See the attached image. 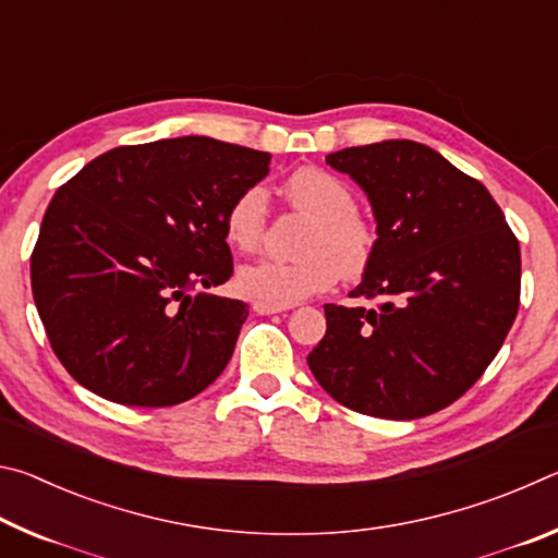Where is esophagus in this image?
I'll list each match as a JSON object with an SVG mask.
<instances>
[{
    "label": "esophagus",
    "instance_id": "obj_1",
    "mask_svg": "<svg viewBox=\"0 0 558 558\" xmlns=\"http://www.w3.org/2000/svg\"><path fill=\"white\" fill-rule=\"evenodd\" d=\"M286 310H290V307L288 305H270V302H260V300L253 302V313H258V315H276V313H286Z\"/></svg>",
    "mask_w": 558,
    "mask_h": 558
}]
</instances>
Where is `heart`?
Listing matches in <instances>:
<instances>
[{"mask_svg": "<svg viewBox=\"0 0 558 558\" xmlns=\"http://www.w3.org/2000/svg\"><path fill=\"white\" fill-rule=\"evenodd\" d=\"M286 194L298 211L313 219L300 243L298 260H256L235 276V286L253 300L270 305H295L329 290L339 270L362 276L374 256L376 235L359 216L352 189L342 179L317 167H302L286 182ZM268 194L253 184L235 196L223 216L226 241L243 253L256 251L266 235Z\"/></svg>", "mask_w": 558, "mask_h": 558, "instance_id": "b5f03b06", "label": "heart"}]
</instances>
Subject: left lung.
<instances>
[{
    "instance_id": "1",
    "label": "left lung",
    "mask_w": 558,
    "mask_h": 558,
    "mask_svg": "<svg viewBox=\"0 0 558 558\" xmlns=\"http://www.w3.org/2000/svg\"><path fill=\"white\" fill-rule=\"evenodd\" d=\"M369 196L372 263L354 298L325 305L307 354L319 386L374 418H423L458 401L497 356L519 310L522 258L505 214L477 179L413 140L327 155Z\"/></svg>"
}]
</instances>
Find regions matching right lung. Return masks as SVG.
Wrapping results in <instances>:
<instances>
[{"mask_svg":"<svg viewBox=\"0 0 558 558\" xmlns=\"http://www.w3.org/2000/svg\"><path fill=\"white\" fill-rule=\"evenodd\" d=\"M268 165V153L189 135L116 147L59 186L32 253V292L75 381L159 409L226 369L248 305L202 290L231 278L223 216Z\"/></svg>","mask_w":558,"mask_h":558,"instance_id":"right-lung-1","label":"right lung"}]
</instances>
